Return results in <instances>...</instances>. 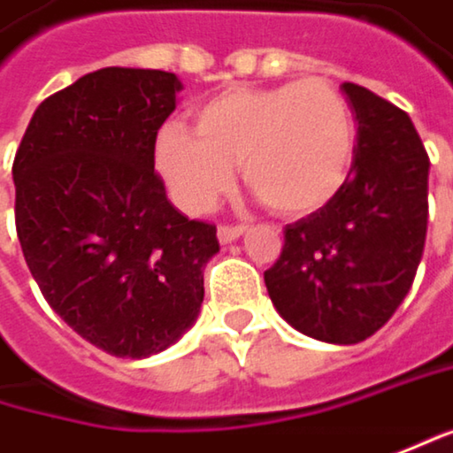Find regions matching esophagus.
I'll return each instance as SVG.
<instances>
[{
    "mask_svg": "<svg viewBox=\"0 0 453 453\" xmlns=\"http://www.w3.org/2000/svg\"><path fill=\"white\" fill-rule=\"evenodd\" d=\"M244 224H221L219 226V242L221 244H229L234 242V240H240L244 234Z\"/></svg>",
    "mask_w": 453,
    "mask_h": 453,
    "instance_id": "34e87169",
    "label": "esophagus"
}]
</instances>
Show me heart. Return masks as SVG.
Returning a JSON list of instances; mask_svg holds the SVG:
<instances>
[{"label": "heart", "instance_id": "1", "mask_svg": "<svg viewBox=\"0 0 453 453\" xmlns=\"http://www.w3.org/2000/svg\"><path fill=\"white\" fill-rule=\"evenodd\" d=\"M196 131L170 123L157 136V170L175 203L209 211L242 162L244 182L275 213L327 206L350 175L356 126L325 80L237 87L196 113Z\"/></svg>", "mask_w": 453, "mask_h": 453}]
</instances>
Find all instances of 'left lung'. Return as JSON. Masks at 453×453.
Returning a JSON list of instances; mask_svg holds the SVG:
<instances>
[{
    "label": "left lung",
    "mask_w": 453,
    "mask_h": 453,
    "mask_svg": "<svg viewBox=\"0 0 453 453\" xmlns=\"http://www.w3.org/2000/svg\"><path fill=\"white\" fill-rule=\"evenodd\" d=\"M356 115V151L340 193L286 226L265 271L278 314L309 338H372L407 296L428 232V154L410 115L372 89L340 87Z\"/></svg>",
    "instance_id": "obj_1"
}]
</instances>
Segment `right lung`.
I'll list each match as a JSON object with an SVG mask.
<instances>
[{
	"instance_id": "obj_1",
	"label": "right lung",
	"mask_w": 453,
	"mask_h": 453,
	"mask_svg": "<svg viewBox=\"0 0 453 453\" xmlns=\"http://www.w3.org/2000/svg\"><path fill=\"white\" fill-rule=\"evenodd\" d=\"M182 84L108 66L46 97L12 165L15 226L50 309L118 358L170 348L196 322L216 226L190 221L154 173Z\"/></svg>"
}]
</instances>
